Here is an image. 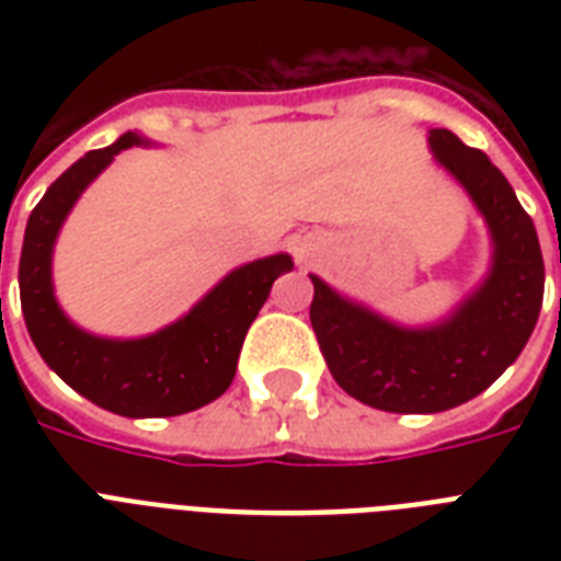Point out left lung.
<instances>
[{
    "instance_id": "1",
    "label": "left lung",
    "mask_w": 561,
    "mask_h": 561,
    "mask_svg": "<svg viewBox=\"0 0 561 561\" xmlns=\"http://www.w3.org/2000/svg\"><path fill=\"white\" fill-rule=\"evenodd\" d=\"M427 142L492 229L495 264L483 288L443 325L401 329L311 276V325L334 381L390 413H439L486 390L527 346L545 297L539 236L504 174L451 130H431Z\"/></svg>"
}]
</instances>
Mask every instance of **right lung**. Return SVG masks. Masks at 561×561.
Instances as JSON below:
<instances>
[{"label":"right lung","instance_id":"obj_1","mask_svg":"<svg viewBox=\"0 0 561 561\" xmlns=\"http://www.w3.org/2000/svg\"><path fill=\"white\" fill-rule=\"evenodd\" d=\"M142 139L118 142L66 169L34 206L20 255L22 317L37 352L72 390L118 416H180L209 404L236 378L247 329L264 306L276 276L294 267L279 253L238 267L206 294L183 320L142 341H104L75 329L51 294V247L78 194L107 169L118 151Z\"/></svg>","mask_w":561,"mask_h":561}]
</instances>
